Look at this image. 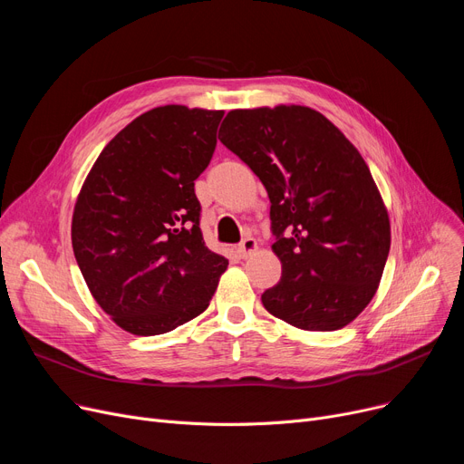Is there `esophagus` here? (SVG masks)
<instances>
[{
	"label": "esophagus",
	"mask_w": 464,
	"mask_h": 464,
	"mask_svg": "<svg viewBox=\"0 0 464 464\" xmlns=\"http://www.w3.org/2000/svg\"><path fill=\"white\" fill-rule=\"evenodd\" d=\"M256 250H257V240H256L254 237L242 238V242L237 246V254H238V257H242V259L250 257Z\"/></svg>",
	"instance_id": "obj_1"
}]
</instances>
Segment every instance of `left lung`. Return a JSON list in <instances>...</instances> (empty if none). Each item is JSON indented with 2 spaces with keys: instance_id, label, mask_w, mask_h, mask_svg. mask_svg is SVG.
<instances>
[{
  "instance_id": "1",
  "label": "left lung",
  "mask_w": 464,
  "mask_h": 464,
  "mask_svg": "<svg viewBox=\"0 0 464 464\" xmlns=\"http://www.w3.org/2000/svg\"><path fill=\"white\" fill-rule=\"evenodd\" d=\"M218 139L271 199L280 282L263 306L304 331H336L367 308L392 246V226L359 150L322 112L301 105L235 109Z\"/></svg>"
}]
</instances>
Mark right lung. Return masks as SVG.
Returning a JSON list of instances; mask_svg holds the SVG:
<instances>
[{"instance_id":"add662e5","label":"right lung","mask_w":464,"mask_h":464,"mask_svg":"<svg viewBox=\"0 0 464 464\" xmlns=\"http://www.w3.org/2000/svg\"><path fill=\"white\" fill-rule=\"evenodd\" d=\"M222 118L184 105L144 112L105 146L81 188L72 252L95 303L131 334L198 318L227 269L205 246L193 188Z\"/></svg>"}]
</instances>
